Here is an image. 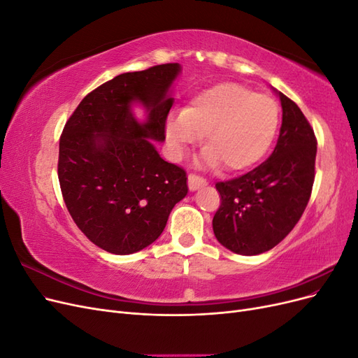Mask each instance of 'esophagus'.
<instances>
[{"mask_svg": "<svg viewBox=\"0 0 358 358\" xmlns=\"http://www.w3.org/2000/svg\"><path fill=\"white\" fill-rule=\"evenodd\" d=\"M206 179L200 175H197V173H189L188 175V187L191 191H196L199 189L200 187H204L206 185Z\"/></svg>", "mask_w": 358, "mask_h": 358, "instance_id": "34e87169", "label": "esophagus"}]
</instances>
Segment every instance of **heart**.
Listing matches in <instances>:
<instances>
[{"mask_svg":"<svg viewBox=\"0 0 358 358\" xmlns=\"http://www.w3.org/2000/svg\"><path fill=\"white\" fill-rule=\"evenodd\" d=\"M278 124L279 109L270 96L236 83H222L192 99L183 112L170 113L164 131L175 159H180L204 134V164L239 171L266 155Z\"/></svg>","mask_w":358,"mask_h":358,"instance_id":"b5f03b06","label":"heart"}]
</instances>
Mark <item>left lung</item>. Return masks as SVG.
Returning a JSON list of instances; mask_svg holds the SVG:
<instances>
[{
    "instance_id": "left-lung-1",
    "label": "left lung",
    "mask_w": 358,
    "mask_h": 358,
    "mask_svg": "<svg viewBox=\"0 0 358 358\" xmlns=\"http://www.w3.org/2000/svg\"><path fill=\"white\" fill-rule=\"evenodd\" d=\"M282 125L275 150L254 170L216 182L213 216L218 242L241 255L263 254L282 242L301 218L315 180L317 137L306 116L279 92Z\"/></svg>"
}]
</instances>
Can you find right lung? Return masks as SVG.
Here are the masks:
<instances>
[{
	"instance_id": "add662e5",
	"label": "right lung",
	"mask_w": 358,
	"mask_h": 358,
	"mask_svg": "<svg viewBox=\"0 0 358 358\" xmlns=\"http://www.w3.org/2000/svg\"><path fill=\"white\" fill-rule=\"evenodd\" d=\"M180 66L124 73L90 92L62 129L58 179L73 221L104 251L127 255L155 242L187 196V171L159 157L149 138H166L167 92ZM148 121L137 123L131 103Z\"/></svg>"
}]
</instances>
